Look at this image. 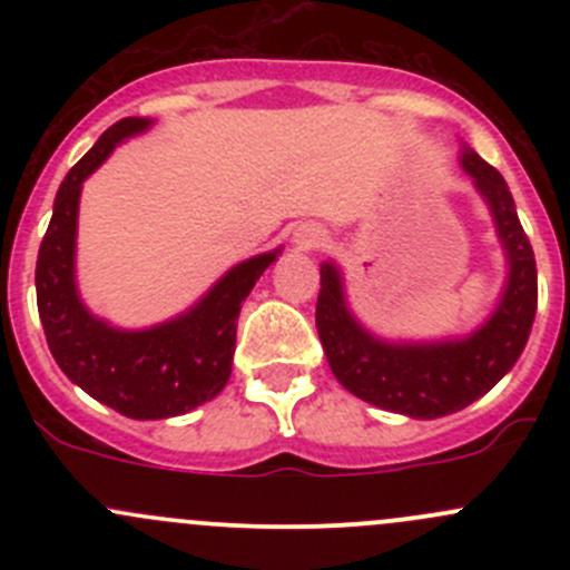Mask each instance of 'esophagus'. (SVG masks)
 Here are the masks:
<instances>
[{"label": "esophagus", "instance_id": "34e87169", "mask_svg": "<svg viewBox=\"0 0 570 570\" xmlns=\"http://www.w3.org/2000/svg\"><path fill=\"white\" fill-rule=\"evenodd\" d=\"M322 243H325V234L317 232V228H303V232L297 234V245H301V248H320Z\"/></svg>", "mask_w": 570, "mask_h": 570}]
</instances>
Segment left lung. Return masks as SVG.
Here are the masks:
<instances>
[{
  "mask_svg": "<svg viewBox=\"0 0 570 570\" xmlns=\"http://www.w3.org/2000/svg\"><path fill=\"white\" fill-rule=\"evenodd\" d=\"M465 174L491 204L499 237L510 258L508 292L491 320L463 342L396 347L372 338L347 314L333 264L320 267L317 333L333 375L347 392L386 411L435 419L463 411L491 392L519 361L538 306V269L530 237L515 215L513 195L502 174L480 154L463 151Z\"/></svg>",
  "mask_w": 570,
  "mask_h": 570,
  "instance_id": "1",
  "label": "left lung"
}]
</instances>
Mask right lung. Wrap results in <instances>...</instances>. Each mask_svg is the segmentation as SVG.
<instances>
[{
  "label": "right lung",
  "mask_w": 570,
  "mask_h": 570,
  "mask_svg": "<svg viewBox=\"0 0 570 570\" xmlns=\"http://www.w3.org/2000/svg\"><path fill=\"white\" fill-rule=\"evenodd\" d=\"M146 126L142 118L118 120L68 170L38 250L36 292L51 355L79 389L129 419H168L223 392L232 375L239 308L275 253L237 264L193 312L168 325L124 333L90 317L73 286L79 189L115 142Z\"/></svg>",
  "instance_id": "right-lung-1"
}]
</instances>
